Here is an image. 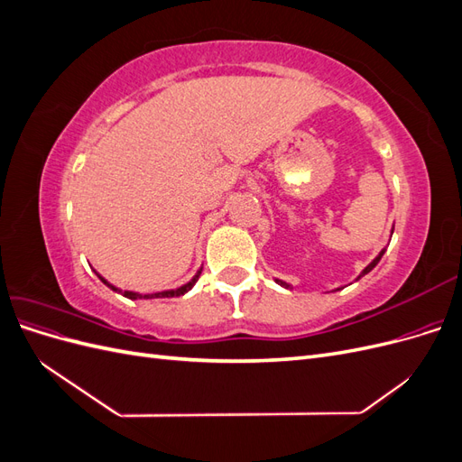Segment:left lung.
<instances>
[{
    "label": "left lung",
    "mask_w": 462,
    "mask_h": 462,
    "mask_svg": "<svg viewBox=\"0 0 462 462\" xmlns=\"http://www.w3.org/2000/svg\"><path fill=\"white\" fill-rule=\"evenodd\" d=\"M391 235H393V229H391ZM383 253H385V248H382V253H380V254H377V256H375V258H374V260H372V262H370V263L366 265V268L360 272V275L356 277V282H358V279H360L362 275H366V273H370V272H372V270L375 268V265H377V262H380V260H382ZM275 283H279V285H282V287H285V289H292V285H291V283H287V282H283V279H277V277H275ZM335 291H339V289H335Z\"/></svg>",
    "instance_id": "8db88e82"
}]
</instances>
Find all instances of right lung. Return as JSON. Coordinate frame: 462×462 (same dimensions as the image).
<instances>
[{"mask_svg":"<svg viewBox=\"0 0 462 462\" xmlns=\"http://www.w3.org/2000/svg\"><path fill=\"white\" fill-rule=\"evenodd\" d=\"M94 272H96V270H94ZM200 273H202V268H200L197 273L192 275L190 282H187L185 285H180V287H177V289H167V291H160V292H150V295H143V292H136V291H123V289H119V287H116V285H111L106 277H102L100 273L96 272V275L100 277V282H102L104 285H107L111 291L121 292L123 297H127V299H131V300H136V299H170V297H180V295H185V292H189V291L194 287V283L199 282Z\"/></svg>","mask_w":462,"mask_h":462,"instance_id":"obj_1","label":"right lung"}]
</instances>
